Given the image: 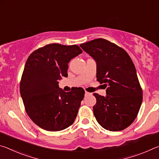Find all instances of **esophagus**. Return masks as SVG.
<instances>
[{"label":"esophagus","instance_id":"esophagus-1","mask_svg":"<svg viewBox=\"0 0 159 159\" xmlns=\"http://www.w3.org/2000/svg\"><path fill=\"white\" fill-rule=\"evenodd\" d=\"M90 95V93L87 92V91H85V95L87 96V95Z\"/></svg>","mask_w":159,"mask_h":159}]
</instances>
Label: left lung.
I'll use <instances>...</instances> for the list:
<instances>
[{
	"instance_id": "left-lung-1",
	"label": "left lung",
	"mask_w": 159,
	"mask_h": 159,
	"mask_svg": "<svg viewBox=\"0 0 159 159\" xmlns=\"http://www.w3.org/2000/svg\"><path fill=\"white\" fill-rule=\"evenodd\" d=\"M97 62V80L107 88V96L94 93V116L102 128L120 131L132 124L142 102V90L134 64L122 48L98 39L80 45Z\"/></svg>"
}]
</instances>
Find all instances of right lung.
<instances>
[{"label":"right lung","mask_w":159,"mask_h":159,"mask_svg":"<svg viewBox=\"0 0 159 159\" xmlns=\"http://www.w3.org/2000/svg\"><path fill=\"white\" fill-rule=\"evenodd\" d=\"M76 45L52 43L34 51L28 57L20 90L26 114L33 122L48 131H60L76 119L85 95L82 88L66 93L58 80L66 77L68 63L82 53Z\"/></svg>","instance_id":"obj_1"}]
</instances>
